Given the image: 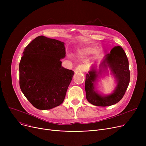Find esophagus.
Instances as JSON below:
<instances>
[{"label": "esophagus", "mask_w": 146, "mask_h": 146, "mask_svg": "<svg viewBox=\"0 0 146 146\" xmlns=\"http://www.w3.org/2000/svg\"><path fill=\"white\" fill-rule=\"evenodd\" d=\"M78 70L81 71H85L86 70V66L85 65H80L78 67Z\"/></svg>", "instance_id": "obj_1"}]
</instances>
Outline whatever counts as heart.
Returning a JSON list of instances; mask_svg holds the SVG:
<instances>
[{
	"label": "heart",
	"mask_w": 146,
	"mask_h": 146,
	"mask_svg": "<svg viewBox=\"0 0 146 146\" xmlns=\"http://www.w3.org/2000/svg\"><path fill=\"white\" fill-rule=\"evenodd\" d=\"M95 51V48L88 47H86V48H84L82 49L80 51V53L82 55L88 56V55L94 53Z\"/></svg>",
	"instance_id": "obj_1"
}]
</instances>
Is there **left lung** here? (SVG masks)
<instances>
[{
  "instance_id": "8db88e82",
  "label": "left lung",
  "mask_w": 146,
  "mask_h": 146,
  "mask_svg": "<svg viewBox=\"0 0 146 146\" xmlns=\"http://www.w3.org/2000/svg\"><path fill=\"white\" fill-rule=\"evenodd\" d=\"M109 66L117 81V85L113 93L106 96H102L94 90L95 82L98 75L95 66H92L91 70L86 76V97L88 102L95 106H108L118 103L123 98L130 80L128 60L124 50L120 46H115L106 54L100 68L102 66ZM101 72V70L99 71Z\"/></svg>"
}]
</instances>
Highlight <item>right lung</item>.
I'll return each mask as SVG.
<instances>
[{"label":"right lung","instance_id":"obj_1","mask_svg":"<svg viewBox=\"0 0 146 146\" xmlns=\"http://www.w3.org/2000/svg\"><path fill=\"white\" fill-rule=\"evenodd\" d=\"M64 43L41 35L25 48L19 63V86L35 108L46 110L64 100L74 72L61 66Z\"/></svg>","mask_w":146,"mask_h":146}]
</instances>
